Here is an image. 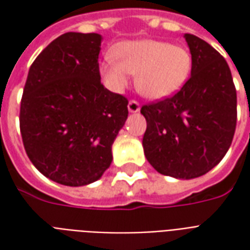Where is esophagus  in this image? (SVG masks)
<instances>
[{
  "instance_id": "1",
  "label": "esophagus",
  "mask_w": 250,
  "mask_h": 250,
  "mask_svg": "<svg viewBox=\"0 0 250 250\" xmlns=\"http://www.w3.org/2000/svg\"><path fill=\"white\" fill-rule=\"evenodd\" d=\"M141 109V105H139V103L136 102V100H130V103H128V111L130 112H138Z\"/></svg>"
}]
</instances>
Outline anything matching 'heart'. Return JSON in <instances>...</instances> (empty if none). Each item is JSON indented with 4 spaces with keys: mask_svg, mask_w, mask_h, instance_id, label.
<instances>
[{
    "mask_svg": "<svg viewBox=\"0 0 250 250\" xmlns=\"http://www.w3.org/2000/svg\"><path fill=\"white\" fill-rule=\"evenodd\" d=\"M193 65L188 48L165 41L122 42L100 64V73L111 89L122 91L128 73L136 75L138 91L150 99H163L179 91L188 82Z\"/></svg>",
    "mask_w": 250,
    "mask_h": 250,
    "instance_id": "1",
    "label": "heart"
}]
</instances>
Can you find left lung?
I'll use <instances>...</instances> for the list:
<instances>
[{"mask_svg": "<svg viewBox=\"0 0 250 250\" xmlns=\"http://www.w3.org/2000/svg\"><path fill=\"white\" fill-rule=\"evenodd\" d=\"M191 75L173 96L145 104L143 148L158 173L179 179L204 175L225 157L237 123V93L229 65L206 41L185 35Z\"/></svg>", "mask_w": 250, "mask_h": 250, "instance_id": "obj_1", "label": "left lung"}]
</instances>
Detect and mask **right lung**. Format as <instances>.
Returning a JSON list of instances; mask_svg holds the SVG:
<instances>
[{
  "instance_id": "obj_1",
  "label": "right lung",
  "mask_w": 250,
  "mask_h": 250,
  "mask_svg": "<svg viewBox=\"0 0 250 250\" xmlns=\"http://www.w3.org/2000/svg\"><path fill=\"white\" fill-rule=\"evenodd\" d=\"M102 36L68 32L30 65L20 107L25 151L46 178L65 186L98 181L128 116V100L100 82Z\"/></svg>"
}]
</instances>
